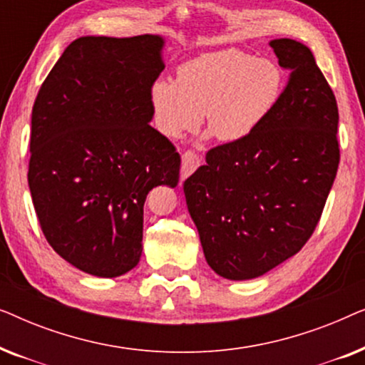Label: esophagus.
<instances>
[{
	"label": "esophagus",
	"instance_id": "1",
	"mask_svg": "<svg viewBox=\"0 0 365 365\" xmlns=\"http://www.w3.org/2000/svg\"><path fill=\"white\" fill-rule=\"evenodd\" d=\"M199 164H201V158H199L196 153H184L181 156V178L186 179L187 176H191V174L199 168Z\"/></svg>",
	"mask_w": 365,
	"mask_h": 365
}]
</instances>
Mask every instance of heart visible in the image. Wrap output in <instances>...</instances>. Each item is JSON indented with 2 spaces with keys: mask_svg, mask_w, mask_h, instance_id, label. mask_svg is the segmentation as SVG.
Returning a JSON list of instances; mask_svg holds the SVG:
<instances>
[{
  "mask_svg": "<svg viewBox=\"0 0 365 365\" xmlns=\"http://www.w3.org/2000/svg\"><path fill=\"white\" fill-rule=\"evenodd\" d=\"M176 74V83L159 79L151 88L154 121L168 138L194 131L204 114L219 141H241L269 116L284 86L276 63L239 49L199 54Z\"/></svg>",
  "mask_w": 365,
  "mask_h": 365,
  "instance_id": "obj_1",
  "label": "heart"
}]
</instances>
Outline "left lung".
I'll list each match as a JSON object with an SVG mask.
<instances>
[{"instance_id": "obj_1", "label": "left lung", "mask_w": 365, "mask_h": 365, "mask_svg": "<svg viewBox=\"0 0 365 365\" xmlns=\"http://www.w3.org/2000/svg\"><path fill=\"white\" fill-rule=\"evenodd\" d=\"M289 81L256 131L212 148L184 181L206 261L221 277L262 276L312 236L339 168L336 96L311 49L272 39Z\"/></svg>"}]
</instances>
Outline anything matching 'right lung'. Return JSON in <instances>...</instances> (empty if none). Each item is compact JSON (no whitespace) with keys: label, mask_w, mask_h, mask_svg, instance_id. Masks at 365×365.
I'll list each match as a JSON object with an SVG mask.
<instances>
[{"label":"right lung","mask_w":365,"mask_h":365,"mask_svg":"<svg viewBox=\"0 0 365 365\" xmlns=\"http://www.w3.org/2000/svg\"><path fill=\"white\" fill-rule=\"evenodd\" d=\"M163 46L158 34L74 39L34 101V211L49 246L91 276L136 267L148 192L179 182L181 156L149 124Z\"/></svg>","instance_id":"add662e5"}]
</instances>
